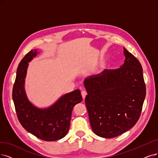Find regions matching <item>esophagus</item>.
I'll use <instances>...</instances> for the list:
<instances>
[{"instance_id": "obj_1", "label": "esophagus", "mask_w": 158, "mask_h": 158, "mask_svg": "<svg viewBox=\"0 0 158 158\" xmlns=\"http://www.w3.org/2000/svg\"><path fill=\"white\" fill-rule=\"evenodd\" d=\"M86 94H87V92H86V90H83L82 92H81V95H82V97L83 98V100L85 98Z\"/></svg>"}]
</instances>
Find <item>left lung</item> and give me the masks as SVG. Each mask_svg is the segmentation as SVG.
Returning <instances> with one entry per match:
<instances>
[{"instance_id":"8db88e82","label":"left lung","mask_w":158,"mask_h":158,"mask_svg":"<svg viewBox=\"0 0 158 158\" xmlns=\"http://www.w3.org/2000/svg\"><path fill=\"white\" fill-rule=\"evenodd\" d=\"M120 68L106 69L85 79V104L92 130L103 138H113L130 130L138 121L146 96L141 63L124 48Z\"/></svg>"}]
</instances>
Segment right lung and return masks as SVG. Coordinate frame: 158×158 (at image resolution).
Listing matches in <instances>:
<instances>
[{
    "instance_id": "right-lung-1",
    "label": "right lung",
    "mask_w": 158,
    "mask_h": 158,
    "mask_svg": "<svg viewBox=\"0 0 158 158\" xmlns=\"http://www.w3.org/2000/svg\"><path fill=\"white\" fill-rule=\"evenodd\" d=\"M39 54L33 49L24 56L17 67L13 87L12 98L17 118L29 133L46 141L59 140L67 134L70 126L72 112L83 98L79 89L60 96L48 107L35 106L27 96L25 84L28 63Z\"/></svg>"
}]
</instances>
